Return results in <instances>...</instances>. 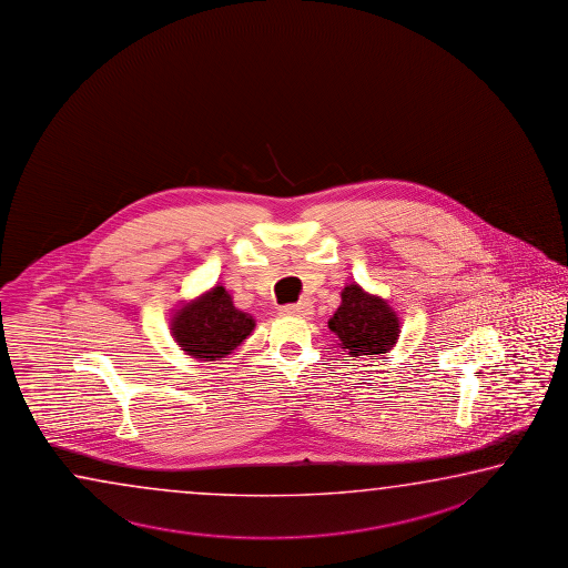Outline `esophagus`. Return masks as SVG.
Masks as SVG:
<instances>
[{"mask_svg":"<svg viewBox=\"0 0 568 568\" xmlns=\"http://www.w3.org/2000/svg\"><path fill=\"white\" fill-rule=\"evenodd\" d=\"M314 312V306L310 302H300V304H288V306H282L280 314L282 316H296L306 317Z\"/></svg>","mask_w":568,"mask_h":568,"instance_id":"34e87169","label":"esophagus"}]
</instances>
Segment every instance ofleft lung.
<instances>
[{
	"label": "left lung",
	"mask_w": 568,
	"mask_h": 568,
	"mask_svg": "<svg viewBox=\"0 0 568 568\" xmlns=\"http://www.w3.org/2000/svg\"><path fill=\"white\" fill-rule=\"evenodd\" d=\"M327 327L339 337V346L352 357L387 354L399 337V320L389 304L367 294L356 282L342 290V304L329 317Z\"/></svg>",
	"instance_id": "1"
}]
</instances>
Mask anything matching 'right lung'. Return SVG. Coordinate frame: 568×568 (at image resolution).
<instances>
[{
    "label": "right lung",
    "mask_w": 568,
    "mask_h": 568,
    "mask_svg": "<svg viewBox=\"0 0 568 568\" xmlns=\"http://www.w3.org/2000/svg\"><path fill=\"white\" fill-rule=\"evenodd\" d=\"M254 317L234 308L232 296L224 286L204 292L174 312L171 334L186 356L214 362L232 354L251 336Z\"/></svg>",
    "instance_id": "obj_1"
}]
</instances>
